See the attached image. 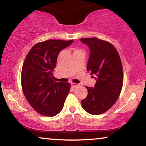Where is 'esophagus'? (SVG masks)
<instances>
[{
	"label": "esophagus",
	"instance_id": "1",
	"mask_svg": "<svg viewBox=\"0 0 146 146\" xmlns=\"http://www.w3.org/2000/svg\"><path fill=\"white\" fill-rule=\"evenodd\" d=\"M71 85H72V86H73V87H76V86H78V84H76V83H74V82H73L71 84Z\"/></svg>",
	"mask_w": 146,
	"mask_h": 146
}]
</instances>
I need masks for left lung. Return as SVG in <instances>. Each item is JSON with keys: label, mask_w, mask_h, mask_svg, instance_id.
Wrapping results in <instances>:
<instances>
[{"label": "left lung", "mask_w": 146, "mask_h": 146, "mask_svg": "<svg viewBox=\"0 0 146 146\" xmlns=\"http://www.w3.org/2000/svg\"><path fill=\"white\" fill-rule=\"evenodd\" d=\"M90 48L87 71L97 76L94 88L86 86L88 95L82 106L91 115H100L117 102L123 81L121 60L117 49L109 42L97 38H81Z\"/></svg>", "instance_id": "left-lung-1"}]
</instances>
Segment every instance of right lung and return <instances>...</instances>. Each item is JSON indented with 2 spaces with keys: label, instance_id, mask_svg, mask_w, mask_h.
<instances>
[{
  "label": "right lung",
  "instance_id": "obj_1",
  "mask_svg": "<svg viewBox=\"0 0 146 146\" xmlns=\"http://www.w3.org/2000/svg\"><path fill=\"white\" fill-rule=\"evenodd\" d=\"M73 41L48 40L38 42L25 58L21 72L22 88L29 104L40 115L53 117L63 108L71 84L55 82L53 73L60 51Z\"/></svg>",
  "mask_w": 146,
  "mask_h": 146
}]
</instances>
